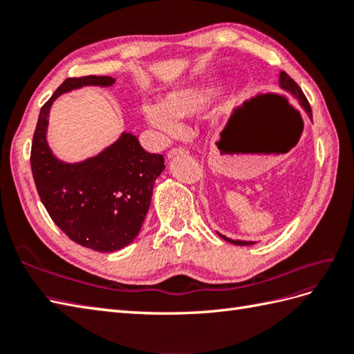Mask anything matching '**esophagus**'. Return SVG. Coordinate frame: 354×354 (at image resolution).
Masks as SVG:
<instances>
[{"mask_svg":"<svg viewBox=\"0 0 354 354\" xmlns=\"http://www.w3.org/2000/svg\"><path fill=\"white\" fill-rule=\"evenodd\" d=\"M184 153H187V149L183 147V146H178V147H171L169 152H167V156L173 158V156H176V155H184Z\"/></svg>","mask_w":354,"mask_h":354,"instance_id":"34e87169","label":"esophagus"}]
</instances>
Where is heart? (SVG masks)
<instances>
[{
  "instance_id": "1",
  "label": "heart",
  "mask_w": 354,
  "mask_h": 354,
  "mask_svg": "<svg viewBox=\"0 0 354 354\" xmlns=\"http://www.w3.org/2000/svg\"><path fill=\"white\" fill-rule=\"evenodd\" d=\"M212 88H181L164 97L162 103H147L142 108L147 122L164 133L176 131V118L189 117L204 109L212 100Z\"/></svg>"
}]
</instances>
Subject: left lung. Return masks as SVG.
<instances>
[{"label":"left lung","instance_id":"8db88e82","mask_svg":"<svg viewBox=\"0 0 354 354\" xmlns=\"http://www.w3.org/2000/svg\"><path fill=\"white\" fill-rule=\"evenodd\" d=\"M280 86H281L283 89H286V91H288V93L295 95L297 99H298V102H299V104H301V106L306 109L307 114H309V115L312 117V108H310V104H309V100H307V97H306L304 93H303V89L298 86L297 82L293 80L286 71H281V73H280ZM221 237L225 239V240H228L230 243H234V245H239V246L254 245V242H243V240H231V239H227V237L222 236V234H221Z\"/></svg>","mask_w":354,"mask_h":354}]
</instances>
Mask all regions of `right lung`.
I'll list each match as a JSON object with an SVG mask.
<instances>
[{
	"instance_id": "obj_1",
	"label": "right lung",
	"mask_w": 354,
	"mask_h": 354,
	"mask_svg": "<svg viewBox=\"0 0 354 354\" xmlns=\"http://www.w3.org/2000/svg\"><path fill=\"white\" fill-rule=\"evenodd\" d=\"M112 84L108 76L66 79L41 108L30 152L36 190L53 222L73 242L100 252L122 250L138 236L164 158L146 152L135 135L123 133L97 156L66 164L51 153L45 132L56 97L85 85Z\"/></svg>"
}]
</instances>
